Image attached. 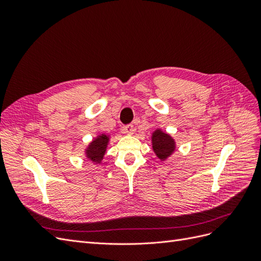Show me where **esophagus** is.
Returning <instances> with one entry per match:
<instances>
[{
	"mask_svg": "<svg viewBox=\"0 0 261 261\" xmlns=\"http://www.w3.org/2000/svg\"><path fill=\"white\" fill-rule=\"evenodd\" d=\"M123 132L125 134H129V135H132V134H134V132H135V127H134L133 125H124L123 126Z\"/></svg>",
	"mask_w": 261,
	"mask_h": 261,
	"instance_id": "1",
	"label": "esophagus"
}]
</instances>
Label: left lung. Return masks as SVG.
<instances>
[{
	"label": "left lung",
	"mask_w": 261,
	"mask_h": 261,
	"mask_svg": "<svg viewBox=\"0 0 261 261\" xmlns=\"http://www.w3.org/2000/svg\"><path fill=\"white\" fill-rule=\"evenodd\" d=\"M152 147L153 151L160 160H164L174 151L175 144L168 134L161 130H156L152 136Z\"/></svg>",
	"instance_id": "obj_1"
}]
</instances>
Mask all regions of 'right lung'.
Returning a JSON list of instances; mask_svg holds the SVG:
<instances>
[{
  "mask_svg": "<svg viewBox=\"0 0 261 261\" xmlns=\"http://www.w3.org/2000/svg\"><path fill=\"white\" fill-rule=\"evenodd\" d=\"M108 143H109L108 136H106V135L99 136L97 139H94L92 141V143L89 145L88 149H87V151H86L87 156L93 161L100 162L102 158H103V155H105Z\"/></svg>",
  "mask_w": 261,
  "mask_h": 261,
  "instance_id": "obj_1",
  "label": "right lung"
}]
</instances>
